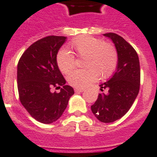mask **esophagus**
<instances>
[{
	"label": "esophagus",
	"mask_w": 157,
	"mask_h": 157,
	"mask_svg": "<svg viewBox=\"0 0 157 157\" xmlns=\"http://www.w3.org/2000/svg\"><path fill=\"white\" fill-rule=\"evenodd\" d=\"M74 90L76 93H81V92L85 91V90H84V89H80V88H76Z\"/></svg>",
	"instance_id": "obj_1"
}]
</instances>
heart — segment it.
<instances>
[{
    "instance_id": "b5f03b06",
    "label": "heart",
    "mask_w": 157,
    "mask_h": 157,
    "mask_svg": "<svg viewBox=\"0 0 157 157\" xmlns=\"http://www.w3.org/2000/svg\"><path fill=\"white\" fill-rule=\"evenodd\" d=\"M71 48L79 58H84L85 69L76 70L67 76L73 87L83 89L100 78H107L115 71L118 64V52L115 47L98 38L84 35L73 39ZM56 63L63 74H68L75 67V58L69 52L60 50L57 53Z\"/></svg>"
}]
</instances>
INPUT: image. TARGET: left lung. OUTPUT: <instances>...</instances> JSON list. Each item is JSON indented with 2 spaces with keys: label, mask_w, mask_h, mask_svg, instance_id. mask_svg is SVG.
I'll list each match as a JSON object with an SVG mask.
<instances>
[{
  "label": "left lung",
  "mask_w": 157,
  "mask_h": 157,
  "mask_svg": "<svg viewBox=\"0 0 157 157\" xmlns=\"http://www.w3.org/2000/svg\"><path fill=\"white\" fill-rule=\"evenodd\" d=\"M104 36L111 39L118 52L115 72L106 82L101 84L100 90L107 94H99L91 110L102 123H113L126 114L136 100L140 85V67L138 55L123 37L114 33Z\"/></svg>",
  "instance_id": "1"
}]
</instances>
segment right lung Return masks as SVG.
<instances>
[{
    "instance_id": "right-lung-1",
    "label": "right lung",
    "mask_w": 157,
    "mask_h": 157,
    "mask_svg": "<svg viewBox=\"0 0 157 157\" xmlns=\"http://www.w3.org/2000/svg\"><path fill=\"white\" fill-rule=\"evenodd\" d=\"M66 37L50 35L25 50L17 63V90L21 105L34 119L49 124L60 118L74 90L66 85L56 56ZM60 88L59 93L50 89Z\"/></svg>"
}]
</instances>
